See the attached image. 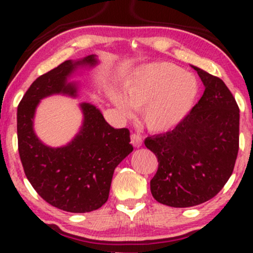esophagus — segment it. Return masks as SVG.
I'll use <instances>...</instances> for the list:
<instances>
[{"label": "esophagus", "instance_id": "esophagus-1", "mask_svg": "<svg viewBox=\"0 0 253 253\" xmlns=\"http://www.w3.org/2000/svg\"><path fill=\"white\" fill-rule=\"evenodd\" d=\"M130 144L134 147H140L143 145V138L138 133H132L130 134Z\"/></svg>", "mask_w": 253, "mask_h": 253}]
</instances>
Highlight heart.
I'll return each mask as SVG.
<instances>
[{
  "label": "heart",
  "instance_id": "1",
  "mask_svg": "<svg viewBox=\"0 0 253 253\" xmlns=\"http://www.w3.org/2000/svg\"><path fill=\"white\" fill-rule=\"evenodd\" d=\"M121 95L123 98L110 94V98L123 114H128L127 106L141 109V120L147 128L165 132L176 127L193 108L199 83L175 64L153 63L129 77Z\"/></svg>",
  "mask_w": 253,
  "mask_h": 253
}]
</instances>
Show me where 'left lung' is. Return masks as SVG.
<instances>
[{"instance_id": "obj_1", "label": "left lung", "mask_w": 253, "mask_h": 253, "mask_svg": "<svg viewBox=\"0 0 253 253\" xmlns=\"http://www.w3.org/2000/svg\"><path fill=\"white\" fill-rule=\"evenodd\" d=\"M205 85L202 97L172 130L145 139L158 159L152 196L163 205H201L222 189L239 150V107L219 77L193 66Z\"/></svg>"}]
</instances>
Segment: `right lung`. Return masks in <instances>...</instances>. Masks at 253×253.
I'll return each mask as SVG.
<instances>
[{
  "label": "right lung",
  "instance_id": "right-lung-1",
  "mask_svg": "<svg viewBox=\"0 0 253 253\" xmlns=\"http://www.w3.org/2000/svg\"><path fill=\"white\" fill-rule=\"evenodd\" d=\"M95 64L92 54L78 62L65 60L38 77L17 107V145L26 177L46 202L71 213L98 210L107 202L115 168L133 151L129 130L114 128L96 107L82 103L80 133L66 146L53 149L38 139L33 118L43 97L76 96V85L68 83V77L77 66Z\"/></svg>",
  "mask_w": 253,
  "mask_h": 253
}]
</instances>
